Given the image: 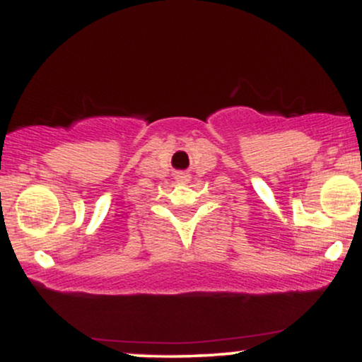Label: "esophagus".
<instances>
[{
  "label": "esophagus",
  "instance_id": "obj_1",
  "mask_svg": "<svg viewBox=\"0 0 362 362\" xmlns=\"http://www.w3.org/2000/svg\"><path fill=\"white\" fill-rule=\"evenodd\" d=\"M175 178H177L178 184H187V182L190 180V175H189V173H178Z\"/></svg>",
  "mask_w": 362,
  "mask_h": 362
}]
</instances>
